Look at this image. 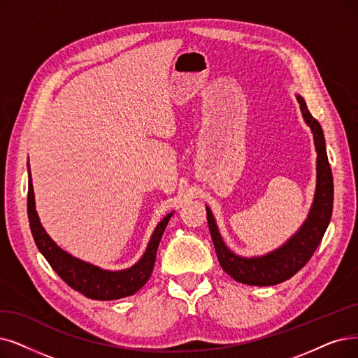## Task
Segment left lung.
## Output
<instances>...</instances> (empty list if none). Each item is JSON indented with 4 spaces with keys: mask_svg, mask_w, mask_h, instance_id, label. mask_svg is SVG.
<instances>
[{
    "mask_svg": "<svg viewBox=\"0 0 358 358\" xmlns=\"http://www.w3.org/2000/svg\"><path fill=\"white\" fill-rule=\"evenodd\" d=\"M301 113L311 127L314 135V144L317 151V188L314 195V203L310 210L308 219L299 229L298 234L292 236L287 244L279 250L257 259H242L227 250L219 229L214 222L213 214L207 207V222L211 234V239L222 268L231 275L236 282L257 285V287H270L292 278L296 271L301 270L314 251L317 250L320 241L326 232L327 224L332 217L334 208V178L331 164L327 160L324 136L320 123L311 116L307 104L301 96H296Z\"/></svg>",
    "mask_w": 358,
    "mask_h": 358,
    "instance_id": "1",
    "label": "left lung"
}]
</instances>
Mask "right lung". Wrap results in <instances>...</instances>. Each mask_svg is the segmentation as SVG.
<instances>
[{"label": "right lung", "mask_w": 358, "mask_h": 358, "mask_svg": "<svg viewBox=\"0 0 358 358\" xmlns=\"http://www.w3.org/2000/svg\"><path fill=\"white\" fill-rule=\"evenodd\" d=\"M27 217H29L31 232L34 235L38 250L45 257L55 273L59 275L70 288H73L82 295L91 299L110 301V299H119L123 296L134 295L147 283L154 268L157 248H159L160 239L163 236V232L171 217V214H167V216L159 223V226L155 227L147 251L142 255V259L131 268H126L122 271L101 270L92 264L80 262L54 244L51 238L45 234L44 227L39 223L38 214L35 210L31 175L29 188H27Z\"/></svg>", "instance_id": "obj_1"}]
</instances>
